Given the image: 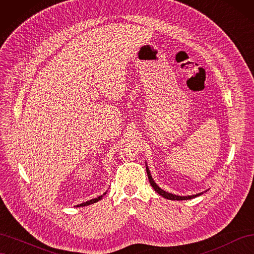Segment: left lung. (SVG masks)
I'll return each mask as SVG.
<instances>
[{"label":"left lung","instance_id":"left-lung-1","mask_svg":"<svg viewBox=\"0 0 254 254\" xmlns=\"http://www.w3.org/2000/svg\"><path fill=\"white\" fill-rule=\"evenodd\" d=\"M146 172H147L149 183H150V186L153 188V190H155L159 195H161V196L166 198V199H170V200H189V199H191V198H195V197H197V196L202 195V194L204 193V191L207 190H206L201 191V193H198V194H196V195H188V196L175 195V194H172V193H168V191L162 190V189H161V188L158 186V184L155 182V180L152 179V177H151V174H150V171H149V168H148V165H147V164H146Z\"/></svg>","mask_w":254,"mask_h":254}]
</instances>
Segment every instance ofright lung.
Returning a JSON list of instances; mask_svg holds the SVG:
<instances>
[{
	"label": "right lung",
	"instance_id": "right-lung-1",
	"mask_svg": "<svg viewBox=\"0 0 254 254\" xmlns=\"http://www.w3.org/2000/svg\"><path fill=\"white\" fill-rule=\"evenodd\" d=\"M104 195H106V193H104L103 195L98 196V197H96V198H94V199H91V200H88V201H86V202H82V203H80V204L75 205V206H86V205H89V204H92V203H95V202L101 200V199L104 197Z\"/></svg>",
	"mask_w": 254,
	"mask_h": 254
}]
</instances>
